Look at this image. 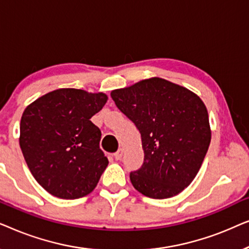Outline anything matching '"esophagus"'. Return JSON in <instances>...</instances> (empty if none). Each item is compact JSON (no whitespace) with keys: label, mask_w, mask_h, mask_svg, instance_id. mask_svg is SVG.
Here are the masks:
<instances>
[{"label":"esophagus","mask_w":249,"mask_h":249,"mask_svg":"<svg viewBox=\"0 0 249 249\" xmlns=\"http://www.w3.org/2000/svg\"><path fill=\"white\" fill-rule=\"evenodd\" d=\"M122 155H124V152H122V149L120 148V149H119V151H117V152L114 153V159L117 160V161H119V160H121Z\"/></svg>","instance_id":"1"}]
</instances>
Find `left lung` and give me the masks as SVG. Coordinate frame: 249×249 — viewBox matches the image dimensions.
Returning <instances> with one entry per match:
<instances>
[{
    "instance_id": "8db88e82",
    "label": "left lung",
    "mask_w": 249,
    "mask_h": 249,
    "mask_svg": "<svg viewBox=\"0 0 249 249\" xmlns=\"http://www.w3.org/2000/svg\"><path fill=\"white\" fill-rule=\"evenodd\" d=\"M111 97L142 136L144 162L130 172L132 186L149 198L178 195L199 171L211 142L202 100L162 78L115 89Z\"/></svg>"
}]
</instances>
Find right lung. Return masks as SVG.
I'll list each match as a JSON object with an SVG mask.
<instances>
[{
  "instance_id": "obj_1",
  "label": "right lung",
  "mask_w": 249,
  "mask_h": 249,
  "mask_svg": "<svg viewBox=\"0 0 249 249\" xmlns=\"http://www.w3.org/2000/svg\"><path fill=\"white\" fill-rule=\"evenodd\" d=\"M107 101L103 93L62 88L23 111L20 148L34 178L51 195L76 199L96 187L108 161L100 148L101 130L90 118Z\"/></svg>"
}]
</instances>
